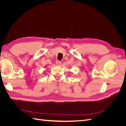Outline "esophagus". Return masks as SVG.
<instances>
[{"mask_svg":"<svg viewBox=\"0 0 126 126\" xmlns=\"http://www.w3.org/2000/svg\"><path fill=\"white\" fill-rule=\"evenodd\" d=\"M56 63L57 64V65H60L61 64H62V62H60V61L59 60H57L56 62Z\"/></svg>","mask_w":126,"mask_h":126,"instance_id":"34e87169","label":"esophagus"}]
</instances>
